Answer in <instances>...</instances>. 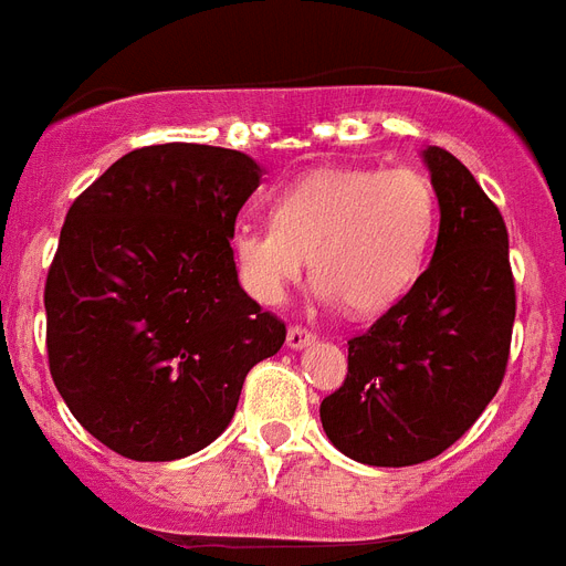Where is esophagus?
Returning <instances> with one entry per match:
<instances>
[{
	"instance_id": "34e87169",
	"label": "esophagus",
	"mask_w": 566,
	"mask_h": 566,
	"mask_svg": "<svg viewBox=\"0 0 566 566\" xmlns=\"http://www.w3.org/2000/svg\"><path fill=\"white\" fill-rule=\"evenodd\" d=\"M312 342V333L306 327H289L286 333V345L292 347V350H301V347H306Z\"/></svg>"
}]
</instances>
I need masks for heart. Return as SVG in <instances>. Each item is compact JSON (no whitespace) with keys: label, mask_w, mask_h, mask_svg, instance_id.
Masks as SVG:
<instances>
[{"label":"heart","mask_w":566,"mask_h":566,"mask_svg":"<svg viewBox=\"0 0 566 566\" xmlns=\"http://www.w3.org/2000/svg\"><path fill=\"white\" fill-rule=\"evenodd\" d=\"M438 198L418 169H315L271 205L269 224H239V277L260 304H277L306 269L324 301L377 315L415 286L436 233Z\"/></svg>","instance_id":"heart-1"}]
</instances>
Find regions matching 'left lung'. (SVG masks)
Segmentation results:
<instances>
[{
    "label": "left lung",
    "instance_id": "8db88e82",
    "mask_svg": "<svg viewBox=\"0 0 566 566\" xmlns=\"http://www.w3.org/2000/svg\"><path fill=\"white\" fill-rule=\"evenodd\" d=\"M438 198L429 269L377 324L347 342V377L324 397L336 450L374 468H409L468 432L503 382L514 327L509 230L464 163L423 148Z\"/></svg>",
    "mask_w": 566,
    "mask_h": 566
}]
</instances>
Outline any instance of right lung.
Returning a JSON list of instances; mask_svg holds the SVG:
<instances>
[{
    "label": "right lung",
    "mask_w": 566,
    "mask_h": 566,
    "mask_svg": "<svg viewBox=\"0 0 566 566\" xmlns=\"http://www.w3.org/2000/svg\"><path fill=\"white\" fill-rule=\"evenodd\" d=\"M262 166L166 143L119 157L63 221L46 277L49 370L81 427L134 462H175L228 429L286 324L239 286L233 228Z\"/></svg>",
    "instance_id": "obj_1"
}]
</instances>
